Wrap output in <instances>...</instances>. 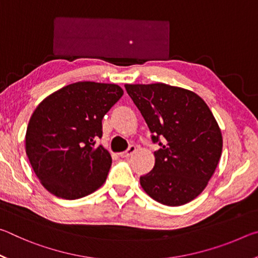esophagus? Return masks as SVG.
I'll list each match as a JSON object with an SVG mask.
<instances>
[{
    "label": "esophagus",
    "mask_w": 258,
    "mask_h": 258,
    "mask_svg": "<svg viewBox=\"0 0 258 258\" xmlns=\"http://www.w3.org/2000/svg\"><path fill=\"white\" fill-rule=\"evenodd\" d=\"M135 150H137V148H135V146L132 145V146H130V147L127 148V150H126V151L120 152L119 156L121 157V158H126V157H130L131 155L134 154Z\"/></svg>",
    "instance_id": "obj_1"
}]
</instances>
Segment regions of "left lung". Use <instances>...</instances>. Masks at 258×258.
Segmentation results:
<instances>
[{
	"mask_svg": "<svg viewBox=\"0 0 258 258\" xmlns=\"http://www.w3.org/2000/svg\"><path fill=\"white\" fill-rule=\"evenodd\" d=\"M151 132L155 166L140 177L152 199L181 206L202 194L215 172L223 147L221 130L204 100L164 83L126 84Z\"/></svg>",
	"mask_w": 258,
	"mask_h": 258,
	"instance_id": "1",
	"label": "left lung"
}]
</instances>
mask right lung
Instances as JSON below:
<instances>
[{"instance_id":"right-lung-1","label":"right lung","mask_w":258,"mask_h":258,"mask_svg":"<svg viewBox=\"0 0 258 258\" xmlns=\"http://www.w3.org/2000/svg\"><path fill=\"white\" fill-rule=\"evenodd\" d=\"M116 84L77 82L45 98L26 132V154L43 186L74 200L101 186L111 166L102 146V118L123 95Z\"/></svg>"}]
</instances>
